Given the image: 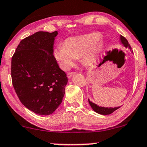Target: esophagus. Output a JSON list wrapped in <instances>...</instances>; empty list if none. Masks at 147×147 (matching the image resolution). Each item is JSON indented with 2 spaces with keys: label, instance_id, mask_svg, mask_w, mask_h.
I'll list each match as a JSON object with an SVG mask.
<instances>
[{
  "label": "esophagus",
  "instance_id": "obj_1",
  "mask_svg": "<svg viewBox=\"0 0 147 147\" xmlns=\"http://www.w3.org/2000/svg\"><path fill=\"white\" fill-rule=\"evenodd\" d=\"M75 73H76L75 72H68V74H67V76H68V78H70V77H72V76L73 75H75Z\"/></svg>",
  "mask_w": 147,
  "mask_h": 147
}]
</instances>
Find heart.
Here are the masks:
<instances>
[{
  "mask_svg": "<svg viewBox=\"0 0 147 147\" xmlns=\"http://www.w3.org/2000/svg\"><path fill=\"white\" fill-rule=\"evenodd\" d=\"M104 47L105 42L100 38V33L93 32L67 38L63 45L55 48L53 55L61 68L68 70L79 56L86 62H92Z\"/></svg>",
  "mask_w": 147,
  "mask_h": 147,
  "instance_id": "obj_1",
  "label": "heart"
}]
</instances>
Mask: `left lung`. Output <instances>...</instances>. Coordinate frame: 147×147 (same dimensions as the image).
Instances as JSON below:
<instances>
[{
    "mask_svg": "<svg viewBox=\"0 0 147 147\" xmlns=\"http://www.w3.org/2000/svg\"><path fill=\"white\" fill-rule=\"evenodd\" d=\"M121 40L122 43H123V45H124L125 47H129V48L130 50L131 51L132 49H131V47L129 44L128 41H127V39L125 38V37H123V35H121ZM132 52H133V51H132ZM88 101H89L90 105L92 108L93 109V110L94 111V112H96V113H98V114H102V115L110 114H112V112H114L115 110H116V109L119 108V107H114V108H112V107H99V106L96 105V104L93 103V102L90 101L89 100H88Z\"/></svg>",
    "mask_w": 147,
    "mask_h": 147,
    "instance_id": "8db88e82",
    "label": "left lung"
}]
</instances>
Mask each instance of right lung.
I'll list each match as a JSON object with an SVG mask.
<instances>
[{
    "label": "right lung",
    "instance_id": "obj_1",
    "mask_svg": "<svg viewBox=\"0 0 147 147\" xmlns=\"http://www.w3.org/2000/svg\"><path fill=\"white\" fill-rule=\"evenodd\" d=\"M53 33L38 31L21 40L11 58L12 84L20 102L39 115L59 107L68 82L53 55Z\"/></svg>",
    "mask_w": 147,
    "mask_h": 147
}]
</instances>
